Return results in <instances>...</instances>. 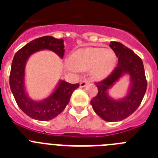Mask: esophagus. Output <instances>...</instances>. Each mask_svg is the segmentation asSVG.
<instances>
[{
	"label": "esophagus",
	"mask_w": 158,
	"mask_h": 158,
	"mask_svg": "<svg viewBox=\"0 0 158 158\" xmlns=\"http://www.w3.org/2000/svg\"><path fill=\"white\" fill-rule=\"evenodd\" d=\"M89 83V80H88V79H84V80H82L80 82V86L81 87H85V86H86V85H88Z\"/></svg>",
	"instance_id": "1"
}]
</instances>
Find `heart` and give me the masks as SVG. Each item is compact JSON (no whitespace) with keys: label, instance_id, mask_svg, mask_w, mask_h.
I'll list each match as a JSON object with an SVG mask.
<instances>
[{"label":"heart","instance_id":"heart-1","mask_svg":"<svg viewBox=\"0 0 158 158\" xmlns=\"http://www.w3.org/2000/svg\"><path fill=\"white\" fill-rule=\"evenodd\" d=\"M116 57L111 50L103 48L81 49L75 51L70 57L69 70H89L92 69V75L96 80L107 77L115 67Z\"/></svg>","mask_w":158,"mask_h":158}]
</instances>
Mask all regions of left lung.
Masks as SVG:
<instances>
[{"label": "left lung", "mask_w": 158, "mask_h": 158, "mask_svg": "<svg viewBox=\"0 0 158 158\" xmlns=\"http://www.w3.org/2000/svg\"><path fill=\"white\" fill-rule=\"evenodd\" d=\"M109 46L118 58V64L107 77L96 83L98 93L92 99L91 104L95 112L104 120L118 122L130 116L140 105L146 93L147 81L140 57L118 42H111ZM124 73L131 76L129 93L123 100H112L106 91Z\"/></svg>", "instance_id": "obj_1"}]
</instances>
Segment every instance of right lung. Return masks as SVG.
Instances as JSON below:
<instances>
[{
	"label": "right lung",
	"mask_w": 158,
	"mask_h": 158,
	"mask_svg": "<svg viewBox=\"0 0 158 158\" xmlns=\"http://www.w3.org/2000/svg\"><path fill=\"white\" fill-rule=\"evenodd\" d=\"M64 47L62 39L43 36L35 39L19 49L12 60L9 76L11 91L19 108L34 119L47 121L58 116L69 102L73 92L80 85L61 81L55 91L48 98L40 102L32 100L27 97L24 90L25 63L31 54L43 49L54 51L62 58L65 53Z\"/></svg>",
	"instance_id": "add662e5"
}]
</instances>
